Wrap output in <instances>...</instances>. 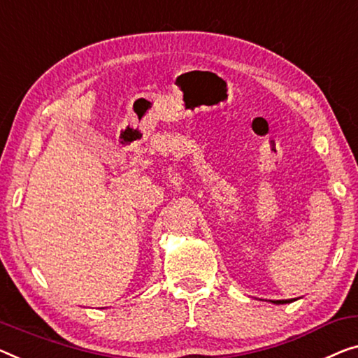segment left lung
<instances>
[{
  "mask_svg": "<svg viewBox=\"0 0 358 358\" xmlns=\"http://www.w3.org/2000/svg\"><path fill=\"white\" fill-rule=\"evenodd\" d=\"M286 302H291V301H276V303H286Z\"/></svg>",
  "mask_w": 358,
  "mask_h": 358,
  "instance_id": "obj_1",
  "label": "left lung"
}]
</instances>
